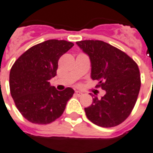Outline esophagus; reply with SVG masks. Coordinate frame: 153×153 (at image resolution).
<instances>
[{"label": "esophagus", "instance_id": "obj_1", "mask_svg": "<svg viewBox=\"0 0 153 153\" xmlns=\"http://www.w3.org/2000/svg\"><path fill=\"white\" fill-rule=\"evenodd\" d=\"M75 95H76L77 96H79V97H80V96H82V95H83V94H82V93L81 91H75Z\"/></svg>", "mask_w": 153, "mask_h": 153}]
</instances>
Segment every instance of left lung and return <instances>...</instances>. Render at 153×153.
Segmentation results:
<instances>
[{
  "label": "left lung",
  "instance_id": "1",
  "mask_svg": "<svg viewBox=\"0 0 153 153\" xmlns=\"http://www.w3.org/2000/svg\"><path fill=\"white\" fill-rule=\"evenodd\" d=\"M76 44L89 56L93 80L106 91L101 99L95 96L84 109L89 120L102 128L120 124L130 115L140 89L137 64L128 54L99 40H85Z\"/></svg>",
  "mask_w": 153,
  "mask_h": 153
}]
</instances>
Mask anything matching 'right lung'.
I'll return each instance as SVG.
<instances>
[{"label":"right lung","mask_w":153,"mask_h":153,"mask_svg":"<svg viewBox=\"0 0 153 153\" xmlns=\"http://www.w3.org/2000/svg\"><path fill=\"white\" fill-rule=\"evenodd\" d=\"M74 44L47 40L33 45L20 56L9 73L12 98L21 114L31 123L47 124L59 118L74 91H58L50 85L57 74L59 58Z\"/></svg>","instance_id":"right-lung-1"}]
</instances>
